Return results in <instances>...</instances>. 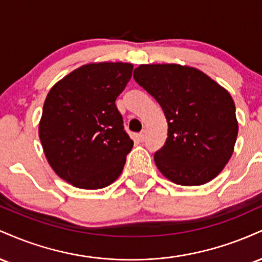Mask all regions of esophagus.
Instances as JSON below:
<instances>
[{"label":"esophagus","instance_id":"obj_1","mask_svg":"<svg viewBox=\"0 0 262 262\" xmlns=\"http://www.w3.org/2000/svg\"><path fill=\"white\" fill-rule=\"evenodd\" d=\"M145 137H146V130L144 129V130H141L139 133V140L144 141V140H145Z\"/></svg>","mask_w":262,"mask_h":262}]
</instances>
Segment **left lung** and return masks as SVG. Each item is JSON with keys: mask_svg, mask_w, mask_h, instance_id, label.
I'll return each instance as SVG.
<instances>
[{"mask_svg": "<svg viewBox=\"0 0 262 262\" xmlns=\"http://www.w3.org/2000/svg\"><path fill=\"white\" fill-rule=\"evenodd\" d=\"M133 77L166 117L167 139L154 154L162 175L182 186L214 179L237 137L235 104L228 91L202 71L176 64L140 65Z\"/></svg>", "mask_w": 262, "mask_h": 262, "instance_id": "8db88e82", "label": "left lung"}]
</instances>
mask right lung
<instances>
[{
  "mask_svg": "<svg viewBox=\"0 0 262 262\" xmlns=\"http://www.w3.org/2000/svg\"><path fill=\"white\" fill-rule=\"evenodd\" d=\"M133 65H83L65 76L45 98L39 138L56 175L83 189L118 179L133 148L116 100L132 77Z\"/></svg>",
  "mask_w": 262,
  "mask_h": 262,
  "instance_id": "1",
  "label": "right lung"
}]
</instances>
